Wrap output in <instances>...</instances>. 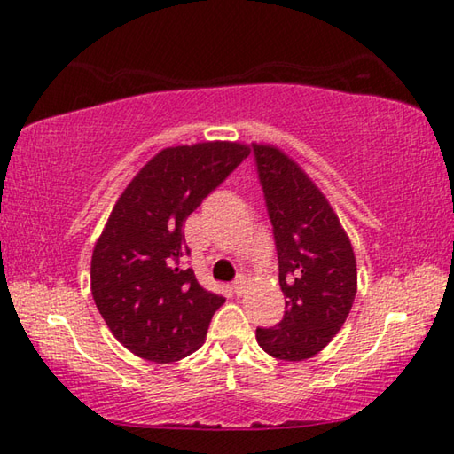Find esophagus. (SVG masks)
<instances>
[{"mask_svg": "<svg viewBox=\"0 0 454 454\" xmlns=\"http://www.w3.org/2000/svg\"><path fill=\"white\" fill-rule=\"evenodd\" d=\"M244 290H246V278H238L236 282H232V292L236 296H242L244 294Z\"/></svg>", "mask_w": 454, "mask_h": 454, "instance_id": "1", "label": "esophagus"}]
</instances>
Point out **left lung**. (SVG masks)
Wrapping results in <instances>:
<instances>
[{"label": "left lung", "instance_id": "obj_1", "mask_svg": "<svg viewBox=\"0 0 454 454\" xmlns=\"http://www.w3.org/2000/svg\"><path fill=\"white\" fill-rule=\"evenodd\" d=\"M258 180L278 254L286 312L256 328L260 348L274 358H310L342 328L356 296V258L328 200L294 160L274 145L252 144Z\"/></svg>", "mask_w": 454, "mask_h": 454}]
</instances>
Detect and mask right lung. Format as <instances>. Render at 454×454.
<instances>
[{
	"label": "right lung",
	"mask_w": 454,
	"mask_h": 454,
	"mask_svg": "<svg viewBox=\"0 0 454 454\" xmlns=\"http://www.w3.org/2000/svg\"><path fill=\"white\" fill-rule=\"evenodd\" d=\"M238 142L158 152L121 192L91 254V296L112 334L136 356L164 364L202 347L224 296L184 266V222L246 158Z\"/></svg>",
	"instance_id": "obj_1"
}]
</instances>
